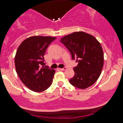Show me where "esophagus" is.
I'll return each mask as SVG.
<instances>
[{
    "label": "esophagus",
    "instance_id": "esophagus-1",
    "mask_svg": "<svg viewBox=\"0 0 123 123\" xmlns=\"http://www.w3.org/2000/svg\"><path fill=\"white\" fill-rule=\"evenodd\" d=\"M66 69H67L66 67H64V68H58V69L60 71H65Z\"/></svg>",
    "mask_w": 123,
    "mask_h": 123
}]
</instances>
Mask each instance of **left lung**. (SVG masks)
I'll return each instance as SVG.
<instances>
[{
  "label": "left lung",
  "instance_id": "left-lung-1",
  "mask_svg": "<svg viewBox=\"0 0 123 123\" xmlns=\"http://www.w3.org/2000/svg\"><path fill=\"white\" fill-rule=\"evenodd\" d=\"M61 42L78 62L73 69L75 74L69 80L73 86L85 89L93 85L99 77L104 65V53L100 43L85 32H74L65 36Z\"/></svg>",
  "mask_w": 123,
  "mask_h": 123
}]
</instances>
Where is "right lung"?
I'll return each instance as SVG.
<instances>
[{"mask_svg":"<svg viewBox=\"0 0 123 123\" xmlns=\"http://www.w3.org/2000/svg\"><path fill=\"white\" fill-rule=\"evenodd\" d=\"M56 37L33 36L24 40L15 57L16 71L20 80L32 91L40 92L50 86L55 71L44 66V54Z\"/></svg>","mask_w":123,"mask_h":123,"instance_id":"1","label":"right lung"}]
</instances>
